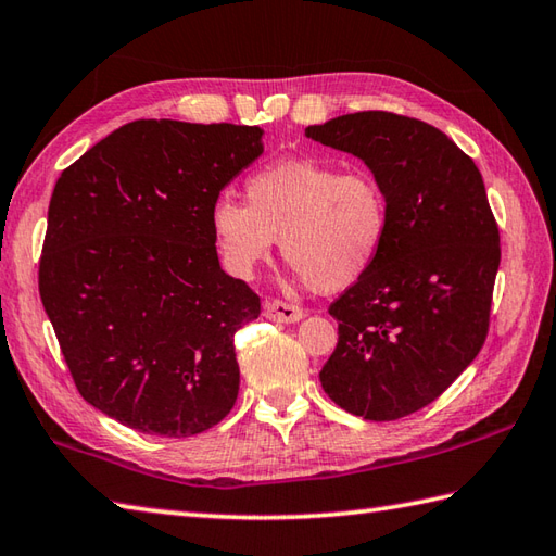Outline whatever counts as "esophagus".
<instances>
[{"label": "esophagus", "mask_w": 556, "mask_h": 556, "mask_svg": "<svg viewBox=\"0 0 556 556\" xmlns=\"http://www.w3.org/2000/svg\"><path fill=\"white\" fill-rule=\"evenodd\" d=\"M264 316L270 321H278V324H298L304 316V312L300 307H294V304H288V302L266 300Z\"/></svg>", "instance_id": "1"}]
</instances>
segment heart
Wrapping results in <instances>:
<instances>
[{
  "label": "heart",
  "instance_id": "b5f03b06",
  "mask_svg": "<svg viewBox=\"0 0 556 556\" xmlns=\"http://www.w3.org/2000/svg\"><path fill=\"white\" fill-rule=\"evenodd\" d=\"M244 197L247 203L218 197L208 211L220 266L235 278H252L280 235L294 276L338 292L365 278L387 244L389 199L365 167L280 157L247 177Z\"/></svg>",
  "mask_w": 556,
  "mask_h": 556
}]
</instances>
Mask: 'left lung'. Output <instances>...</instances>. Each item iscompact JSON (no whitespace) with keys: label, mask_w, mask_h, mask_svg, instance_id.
<instances>
[{"label":"left lung","mask_w":556,"mask_h":556,"mask_svg":"<svg viewBox=\"0 0 556 556\" xmlns=\"http://www.w3.org/2000/svg\"><path fill=\"white\" fill-rule=\"evenodd\" d=\"M304 136L359 157L389 199L377 264L328 309L338 345L319 381L350 415L399 420L439 399L484 343L502 254L482 175L444 131L393 112Z\"/></svg>","instance_id":"8db88e82"}]
</instances>
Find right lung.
Returning a JSON list of instances; mask_svg holds the SVG:
<instances>
[{
  "label": "right lung",
  "mask_w": 556,
  "mask_h": 556,
  "mask_svg": "<svg viewBox=\"0 0 556 556\" xmlns=\"http://www.w3.org/2000/svg\"><path fill=\"white\" fill-rule=\"evenodd\" d=\"M262 139V127L136 119L56 179L42 307L78 393L136 432L194 437L237 401L235 331L262 302L220 268L208 211Z\"/></svg>",
  "instance_id": "add662e5"
}]
</instances>
